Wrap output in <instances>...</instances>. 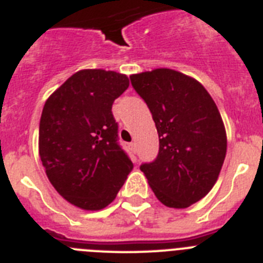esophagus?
<instances>
[{"label": "esophagus", "mask_w": 263, "mask_h": 263, "mask_svg": "<svg viewBox=\"0 0 263 263\" xmlns=\"http://www.w3.org/2000/svg\"><path fill=\"white\" fill-rule=\"evenodd\" d=\"M129 148L130 150H132V152L133 153H136V150H137V145L134 142H132V143H129Z\"/></svg>", "instance_id": "obj_1"}]
</instances>
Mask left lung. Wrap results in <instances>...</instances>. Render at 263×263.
I'll list each match as a JSON object with an SVG mask.
<instances>
[{
  "mask_svg": "<svg viewBox=\"0 0 263 263\" xmlns=\"http://www.w3.org/2000/svg\"><path fill=\"white\" fill-rule=\"evenodd\" d=\"M130 80L159 136L157 159L141 171L163 205L188 208L212 190L221 171L227 154L221 115L196 79L175 69L155 68Z\"/></svg>",
  "mask_w": 263,
  "mask_h": 263,
  "instance_id": "8db88e82",
  "label": "left lung"
}]
</instances>
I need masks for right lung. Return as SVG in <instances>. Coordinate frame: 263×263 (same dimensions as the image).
Returning <instances> with one entry per match:
<instances>
[{"label": "right lung", "mask_w": 263, "mask_h": 263, "mask_svg": "<svg viewBox=\"0 0 263 263\" xmlns=\"http://www.w3.org/2000/svg\"><path fill=\"white\" fill-rule=\"evenodd\" d=\"M129 87L124 73L80 69L47 99L39 124V157L53 188L84 211L108 206L133 163L117 143L111 105Z\"/></svg>", "instance_id": "add662e5"}]
</instances>
